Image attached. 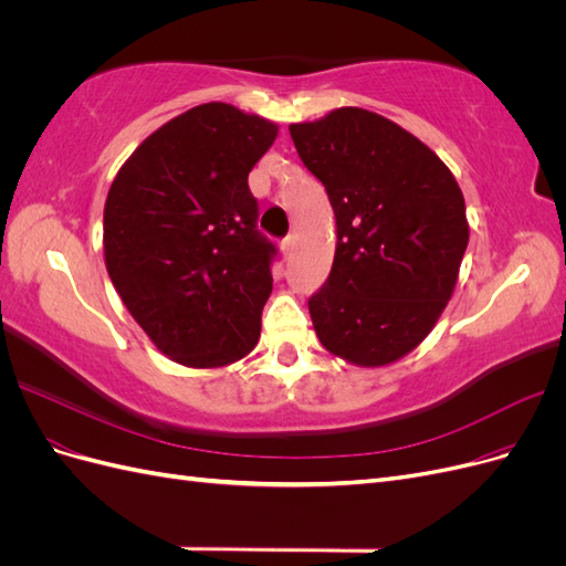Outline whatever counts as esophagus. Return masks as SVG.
I'll use <instances>...</instances> for the list:
<instances>
[{"instance_id":"34e87169","label":"esophagus","mask_w":566,"mask_h":566,"mask_svg":"<svg viewBox=\"0 0 566 566\" xmlns=\"http://www.w3.org/2000/svg\"><path fill=\"white\" fill-rule=\"evenodd\" d=\"M293 250H295V235H285L281 241V252L285 256H290V254H293Z\"/></svg>"}]
</instances>
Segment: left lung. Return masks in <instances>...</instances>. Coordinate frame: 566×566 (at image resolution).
Returning a JSON list of instances; mask_svg holds the SVG:
<instances>
[{
    "label": "left lung",
    "instance_id": "obj_1",
    "mask_svg": "<svg viewBox=\"0 0 566 566\" xmlns=\"http://www.w3.org/2000/svg\"><path fill=\"white\" fill-rule=\"evenodd\" d=\"M337 221L331 276L310 297L321 345L356 366L397 361L434 328L468 248L451 169L413 134L364 108L290 125Z\"/></svg>",
    "mask_w": 566,
    "mask_h": 566
}]
</instances>
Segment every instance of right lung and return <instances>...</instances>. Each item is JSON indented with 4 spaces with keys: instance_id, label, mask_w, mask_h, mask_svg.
<instances>
[{
    "instance_id": "obj_1",
    "label": "right lung",
    "mask_w": 566,
    "mask_h": 566,
    "mask_svg": "<svg viewBox=\"0 0 566 566\" xmlns=\"http://www.w3.org/2000/svg\"><path fill=\"white\" fill-rule=\"evenodd\" d=\"M276 134L264 117L202 104L153 132L111 186L108 276L177 364L229 366L260 339L279 250L256 229L248 175Z\"/></svg>"
}]
</instances>
